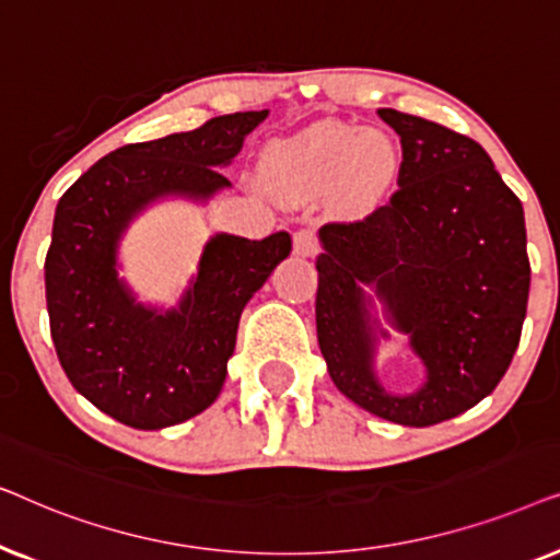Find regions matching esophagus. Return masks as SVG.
I'll return each mask as SVG.
<instances>
[{
  "label": "esophagus",
  "instance_id": "34e87169",
  "mask_svg": "<svg viewBox=\"0 0 560 560\" xmlns=\"http://www.w3.org/2000/svg\"><path fill=\"white\" fill-rule=\"evenodd\" d=\"M293 247H295V255L316 257L320 252V242H318V236L311 232V229H301V232H295V236H293Z\"/></svg>",
  "mask_w": 560,
  "mask_h": 560
}]
</instances>
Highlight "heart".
Listing matches in <instances>:
<instances>
[{
	"instance_id": "b5f03b06",
	"label": "heart",
	"mask_w": 560,
	"mask_h": 560,
	"mask_svg": "<svg viewBox=\"0 0 560 560\" xmlns=\"http://www.w3.org/2000/svg\"><path fill=\"white\" fill-rule=\"evenodd\" d=\"M397 148L380 129H362L343 121H318L288 140L272 142L265 152V173L275 186L313 190L336 183L349 201L377 198L397 175Z\"/></svg>"
}]
</instances>
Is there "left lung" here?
<instances>
[{"instance_id":"8db88e82","label":"left lung","mask_w":560,"mask_h":560,"mask_svg":"<svg viewBox=\"0 0 560 560\" xmlns=\"http://www.w3.org/2000/svg\"><path fill=\"white\" fill-rule=\"evenodd\" d=\"M400 135L397 190L362 219L328 221L316 259V331L334 385L389 423L456 418L500 385L530 293L523 203L471 137L412 114L380 109ZM366 281L411 334L429 382L393 398L371 374Z\"/></svg>"}]
</instances>
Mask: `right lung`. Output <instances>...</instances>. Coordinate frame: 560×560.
Masks as SVG:
<instances>
[{"instance_id": "1", "label": "right lung", "mask_w": 560, "mask_h": 560, "mask_svg": "<svg viewBox=\"0 0 560 560\" xmlns=\"http://www.w3.org/2000/svg\"><path fill=\"white\" fill-rule=\"evenodd\" d=\"M267 117L236 112L190 132L135 142L91 165L60 196L45 255L50 336L71 385L140 431L183 423L221 393L244 305L290 255L288 232L262 242L217 234L180 308H142L117 280V244L158 196L209 198L229 186L244 137Z\"/></svg>"}]
</instances>
